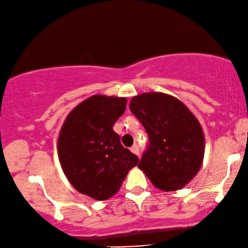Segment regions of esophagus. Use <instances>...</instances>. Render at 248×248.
Segmentation results:
<instances>
[{
	"instance_id": "1",
	"label": "esophagus",
	"mask_w": 248,
	"mask_h": 248,
	"mask_svg": "<svg viewBox=\"0 0 248 248\" xmlns=\"http://www.w3.org/2000/svg\"><path fill=\"white\" fill-rule=\"evenodd\" d=\"M130 151L133 152V153H135V155H139V153H140L139 145H137V144H134V145L130 147Z\"/></svg>"
}]
</instances>
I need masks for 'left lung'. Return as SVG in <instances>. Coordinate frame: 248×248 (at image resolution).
<instances>
[{"mask_svg": "<svg viewBox=\"0 0 248 248\" xmlns=\"http://www.w3.org/2000/svg\"><path fill=\"white\" fill-rule=\"evenodd\" d=\"M130 111L149 136L139 167L162 191L186 186L202 167L203 131L197 118L180 99L162 93L133 97Z\"/></svg>", "mask_w": 248, "mask_h": 248, "instance_id": "obj_1", "label": "left lung"}]
</instances>
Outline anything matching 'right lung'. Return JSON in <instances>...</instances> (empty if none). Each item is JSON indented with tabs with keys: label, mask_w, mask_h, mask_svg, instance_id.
Instances as JSON below:
<instances>
[{
	"label": "right lung",
	"mask_w": 248,
	"mask_h": 248,
	"mask_svg": "<svg viewBox=\"0 0 248 248\" xmlns=\"http://www.w3.org/2000/svg\"><path fill=\"white\" fill-rule=\"evenodd\" d=\"M126 105L124 97H89L72 109L59 133L62 171L75 190L93 199L113 197L139 162L113 130Z\"/></svg>",
	"instance_id": "obj_1"
}]
</instances>
